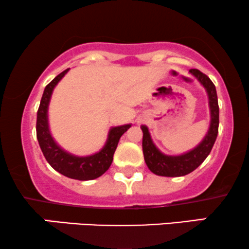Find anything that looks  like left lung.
<instances>
[{"label":"left lung","mask_w":249,"mask_h":249,"mask_svg":"<svg viewBox=\"0 0 249 249\" xmlns=\"http://www.w3.org/2000/svg\"><path fill=\"white\" fill-rule=\"evenodd\" d=\"M189 72L203 85L208 93L211 116L209 130H208V134L205 135L204 139L202 140V142L193 150L179 156H167L164 155L152 142L148 127L141 125V129L143 131L142 146L144 160L148 165L149 170L157 176L182 177L196 170L209 156L211 149L216 142L217 135H218L219 107L216 88H214L211 79L199 70L190 69Z\"/></svg>","instance_id":"8db88e82"}]
</instances>
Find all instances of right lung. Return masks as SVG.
I'll return each instance as SVG.
<instances>
[{
  "mask_svg": "<svg viewBox=\"0 0 249 249\" xmlns=\"http://www.w3.org/2000/svg\"><path fill=\"white\" fill-rule=\"evenodd\" d=\"M68 70L69 69H66L59 73L45 88L38 113H36V139H38L40 149L44 153L46 160L55 171L70 179L82 181L93 180L103 176L108 170L113 161V156H114L120 137L129 129L131 124L110 128L104 148L99 152L91 156H85V157L73 156L57 145L52 137L50 125H48V105H50L54 88L68 72Z\"/></svg>",
  "mask_w": 249,
  "mask_h": 249,
  "instance_id": "obj_1",
  "label": "right lung"
}]
</instances>
